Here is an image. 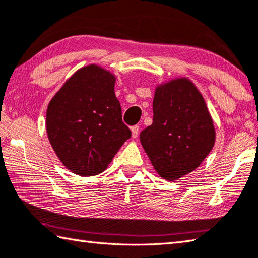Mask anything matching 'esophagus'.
Instances as JSON below:
<instances>
[{"mask_svg":"<svg viewBox=\"0 0 258 258\" xmlns=\"http://www.w3.org/2000/svg\"><path fill=\"white\" fill-rule=\"evenodd\" d=\"M138 134H139V125H134V127L131 128V136H133V138H137Z\"/></svg>","mask_w":258,"mask_h":258,"instance_id":"esophagus-1","label":"esophagus"}]
</instances>
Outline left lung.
<instances>
[{"label":"left lung","mask_w":258,"mask_h":258,"mask_svg":"<svg viewBox=\"0 0 258 258\" xmlns=\"http://www.w3.org/2000/svg\"><path fill=\"white\" fill-rule=\"evenodd\" d=\"M153 112V123L140 133V143L160 176L176 181L212 150L213 121L203 96L185 77L157 86Z\"/></svg>","instance_id":"left-lung-1"}]
</instances>
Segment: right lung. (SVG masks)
<instances>
[{
    "label": "right lung",
    "mask_w": 258,
    "mask_h": 258,
    "mask_svg": "<svg viewBox=\"0 0 258 258\" xmlns=\"http://www.w3.org/2000/svg\"><path fill=\"white\" fill-rule=\"evenodd\" d=\"M114 83L110 72L85 66L66 81L48 105L49 142L64 166L81 176L103 172L131 137L122 122Z\"/></svg>",
    "instance_id": "add662e5"
}]
</instances>
